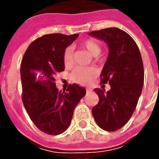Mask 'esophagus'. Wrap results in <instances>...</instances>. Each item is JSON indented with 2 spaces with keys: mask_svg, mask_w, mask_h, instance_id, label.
<instances>
[{
  "mask_svg": "<svg viewBox=\"0 0 159 159\" xmlns=\"http://www.w3.org/2000/svg\"><path fill=\"white\" fill-rule=\"evenodd\" d=\"M87 93H89V92H91V91H93V90L91 89H86Z\"/></svg>",
  "mask_w": 159,
  "mask_h": 159,
  "instance_id": "esophagus-1",
  "label": "esophagus"
}]
</instances>
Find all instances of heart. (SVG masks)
I'll use <instances>...</instances> for the list:
<instances>
[{
  "mask_svg": "<svg viewBox=\"0 0 159 159\" xmlns=\"http://www.w3.org/2000/svg\"><path fill=\"white\" fill-rule=\"evenodd\" d=\"M79 46L89 53L92 57H97L101 52V46L96 40L89 38L83 40L79 43ZM72 48L70 47L66 48L63 54V61L66 66L72 64ZM96 76V71L92 68H76L70 75L71 80L78 84H88Z\"/></svg>",
  "mask_w": 159,
  "mask_h": 159,
  "instance_id": "heart-1",
  "label": "heart"
}]
</instances>
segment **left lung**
Returning a JSON list of instances; mask_svg holds the SVG:
<instances>
[{
	"label": "left lung",
	"mask_w": 159,
	"mask_h": 159,
	"mask_svg": "<svg viewBox=\"0 0 159 159\" xmlns=\"http://www.w3.org/2000/svg\"><path fill=\"white\" fill-rule=\"evenodd\" d=\"M109 48L100 83H109L111 89H95L99 103L92 109L96 123L102 129L116 131L133 115L144 84V67L138 46L131 36L118 28L91 31Z\"/></svg>",
	"instance_id": "left-lung-1"
}]
</instances>
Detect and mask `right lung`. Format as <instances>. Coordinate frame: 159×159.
<instances>
[{
  "instance_id": "right-lung-1",
  "label": "right lung",
  "mask_w": 159,
  "mask_h": 159,
  "mask_svg": "<svg viewBox=\"0 0 159 159\" xmlns=\"http://www.w3.org/2000/svg\"><path fill=\"white\" fill-rule=\"evenodd\" d=\"M53 33L32 42L21 62L24 107L34 124L50 135L65 132L73 111L86 90L77 84H70L66 92H59L54 76L65 70L64 51L78 37Z\"/></svg>"
}]
</instances>
